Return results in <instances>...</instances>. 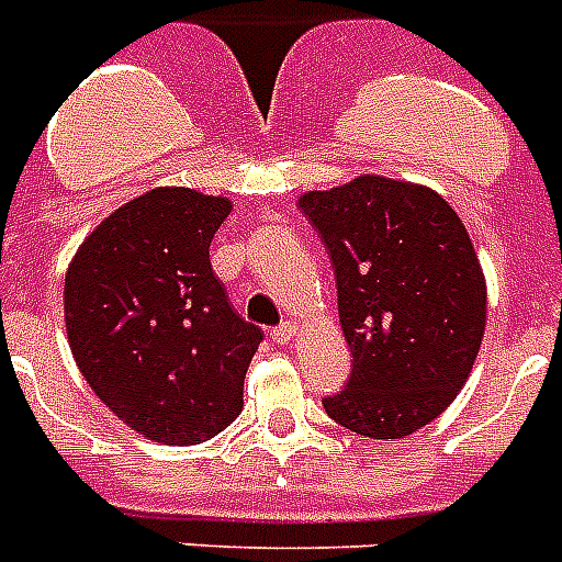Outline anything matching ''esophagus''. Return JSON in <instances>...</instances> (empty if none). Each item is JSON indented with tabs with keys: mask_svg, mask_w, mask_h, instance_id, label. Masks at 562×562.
Returning a JSON list of instances; mask_svg holds the SVG:
<instances>
[{
	"mask_svg": "<svg viewBox=\"0 0 562 562\" xmlns=\"http://www.w3.org/2000/svg\"><path fill=\"white\" fill-rule=\"evenodd\" d=\"M296 337V323H282V326L271 328V340L273 344H280V346H289L291 340Z\"/></svg>",
	"mask_w": 562,
	"mask_h": 562,
	"instance_id": "34e87169",
	"label": "esophagus"
}]
</instances>
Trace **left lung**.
Returning a JSON list of instances; mask_svg holds the SVG:
<instances>
[{
    "mask_svg": "<svg viewBox=\"0 0 562 562\" xmlns=\"http://www.w3.org/2000/svg\"><path fill=\"white\" fill-rule=\"evenodd\" d=\"M300 210L337 282L352 375L326 413L369 439H404L459 395L485 331V277L456 210L430 187L360 176Z\"/></svg>",
    "mask_w": 562,
    "mask_h": 562,
    "instance_id": "left-lung-1",
    "label": "left lung"
}]
</instances>
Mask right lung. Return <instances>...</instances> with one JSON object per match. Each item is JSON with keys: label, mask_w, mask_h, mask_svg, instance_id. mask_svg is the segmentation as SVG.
Segmentation results:
<instances>
[{"label": "right lung", "mask_w": 562, "mask_h": 562, "mask_svg": "<svg viewBox=\"0 0 562 562\" xmlns=\"http://www.w3.org/2000/svg\"><path fill=\"white\" fill-rule=\"evenodd\" d=\"M231 202L158 187L117 207L66 273V328L86 384L164 445L213 439L241 413L262 328L241 321L210 268Z\"/></svg>", "instance_id": "right-lung-1"}]
</instances>
